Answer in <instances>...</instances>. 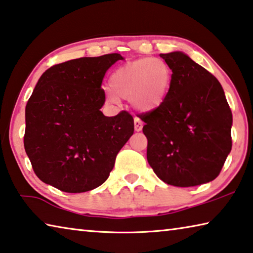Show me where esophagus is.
Segmentation results:
<instances>
[{
  "mask_svg": "<svg viewBox=\"0 0 253 253\" xmlns=\"http://www.w3.org/2000/svg\"><path fill=\"white\" fill-rule=\"evenodd\" d=\"M134 127H135V130L136 131H141L142 128H143V122H142V120L136 117L134 119Z\"/></svg>",
  "mask_w": 253,
  "mask_h": 253,
  "instance_id": "obj_1",
  "label": "esophagus"
}]
</instances>
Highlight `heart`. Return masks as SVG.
Instances as JSON below:
<instances>
[{
  "label": "heart",
  "mask_w": 253,
  "mask_h": 253,
  "mask_svg": "<svg viewBox=\"0 0 253 253\" xmlns=\"http://www.w3.org/2000/svg\"><path fill=\"white\" fill-rule=\"evenodd\" d=\"M172 79L171 67L162 59H136L120 66L111 74L110 89L106 90V99L110 103H118L119 98L129 99L137 110H154L167 99Z\"/></svg>",
  "instance_id": "1"
}]
</instances>
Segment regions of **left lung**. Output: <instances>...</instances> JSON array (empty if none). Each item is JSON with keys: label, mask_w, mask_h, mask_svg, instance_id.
<instances>
[{"label": "left lung", "mask_w": 253, "mask_h": 253, "mask_svg": "<svg viewBox=\"0 0 253 253\" xmlns=\"http://www.w3.org/2000/svg\"><path fill=\"white\" fill-rule=\"evenodd\" d=\"M173 79L159 108L139 115L147 161L175 187H194L219 174L232 148V111L218 80L181 51L160 54Z\"/></svg>", "instance_id": "left-lung-1"}]
</instances>
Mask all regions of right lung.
I'll use <instances>...</instances> for the list:
<instances>
[{
    "instance_id": "obj_1",
    "label": "right lung",
    "mask_w": 253,
    "mask_h": 253,
    "mask_svg": "<svg viewBox=\"0 0 253 253\" xmlns=\"http://www.w3.org/2000/svg\"><path fill=\"white\" fill-rule=\"evenodd\" d=\"M120 54L81 57L43 73L26 106V153L37 177L65 192L94 189L109 177L134 133L127 111L106 117L102 80Z\"/></svg>"
}]
</instances>
